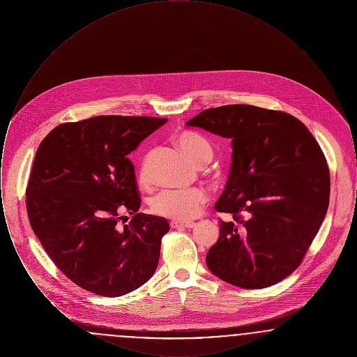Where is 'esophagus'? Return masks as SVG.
Segmentation results:
<instances>
[{
  "mask_svg": "<svg viewBox=\"0 0 357 357\" xmlns=\"http://www.w3.org/2000/svg\"><path fill=\"white\" fill-rule=\"evenodd\" d=\"M171 227L172 229H192L197 223L195 222H179V221H172L170 223Z\"/></svg>",
  "mask_w": 357,
  "mask_h": 357,
  "instance_id": "1",
  "label": "esophagus"
}]
</instances>
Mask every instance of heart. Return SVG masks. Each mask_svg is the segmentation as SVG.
Segmentation results:
<instances>
[{
	"mask_svg": "<svg viewBox=\"0 0 357 357\" xmlns=\"http://www.w3.org/2000/svg\"><path fill=\"white\" fill-rule=\"evenodd\" d=\"M176 146L186 153L187 156L197 165L204 166L213 158V149L210 143L198 134L191 131H183L175 136ZM149 160L147 156L140 169V181L146 182L149 176ZM207 202V194L202 188L192 190H163L153 195L150 207L153 214L174 221H191L197 218L202 207Z\"/></svg>",
	"mask_w": 357,
	"mask_h": 357,
	"instance_id": "heart-1",
	"label": "heart"
}]
</instances>
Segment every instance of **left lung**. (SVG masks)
<instances>
[{
    "label": "left lung",
    "mask_w": 357,
    "mask_h": 357,
    "mask_svg": "<svg viewBox=\"0 0 357 357\" xmlns=\"http://www.w3.org/2000/svg\"><path fill=\"white\" fill-rule=\"evenodd\" d=\"M231 139V169L215 210L210 272L238 288H268L301 264L323 223L331 178L323 151L300 120L248 104L204 109L186 123Z\"/></svg>",
    "instance_id": "obj_1"
}]
</instances>
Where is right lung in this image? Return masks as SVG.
I'll use <instances>...</instances> for the list:
<instances>
[{"instance_id":"1","label":"right lung","mask_w":357,"mask_h":357,"mask_svg":"<svg viewBox=\"0 0 357 357\" xmlns=\"http://www.w3.org/2000/svg\"><path fill=\"white\" fill-rule=\"evenodd\" d=\"M166 121L108 115L64 123L36 151L26 187L31 226L54 265L88 291L119 297L156 271L170 225L137 213L128 155ZM124 212L133 220L120 225Z\"/></svg>"}]
</instances>
